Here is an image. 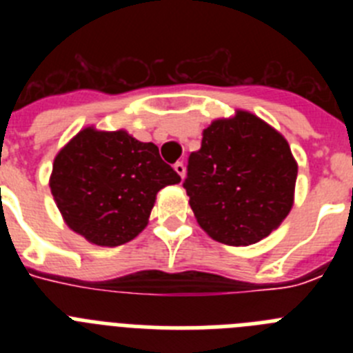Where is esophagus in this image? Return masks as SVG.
Masks as SVG:
<instances>
[{"instance_id":"1","label":"esophagus","mask_w":353,"mask_h":353,"mask_svg":"<svg viewBox=\"0 0 353 353\" xmlns=\"http://www.w3.org/2000/svg\"><path fill=\"white\" fill-rule=\"evenodd\" d=\"M173 168H174V171H176V173H179L180 176H182V179H183V176H185V164H183L182 161L176 162V164H174Z\"/></svg>"}]
</instances>
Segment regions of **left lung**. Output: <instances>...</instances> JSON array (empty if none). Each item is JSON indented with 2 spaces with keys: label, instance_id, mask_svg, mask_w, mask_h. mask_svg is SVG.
<instances>
[{
  "label": "left lung",
  "instance_id": "8db88e82",
  "mask_svg": "<svg viewBox=\"0 0 353 353\" xmlns=\"http://www.w3.org/2000/svg\"><path fill=\"white\" fill-rule=\"evenodd\" d=\"M297 162L276 129L248 111L212 121L189 155L183 189L196 221L226 245L256 244L293 205Z\"/></svg>",
  "mask_w": 353,
  "mask_h": 353
}]
</instances>
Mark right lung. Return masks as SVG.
<instances>
[{
    "mask_svg": "<svg viewBox=\"0 0 353 353\" xmlns=\"http://www.w3.org/2000/svg\"><path fill=\"white\" fill-rule=\"evenodd\" d=\"M179 182L154 143L86 127L58 152L49 187L70 230L114 248L145 230L157 192Z\"/></svg>",
    "mask_w": 353,
    "mask_h": 353,
    "instance_id": "1",
    "label": "right lung"
}]
</instances>
